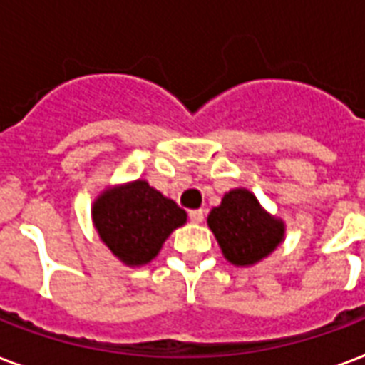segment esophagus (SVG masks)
<instances>
[{"label": "esophagus", "instance_id": "34e87169", "mask_svg": "<svg viewBox=\"0 0 365 365\" xmlns=\"http://www.w3.org/2000/svg\"><path fill=\"white\" fill-rule=\"evenodd\" d=\"M189 217H191V222L193 223H200L202 220H205V210H191L189 212Z\"/></svg>", "mask_w": 365, "mask_h": 365}]
</instances>
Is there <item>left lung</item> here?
I'll list each match as a JSON object with an SVG mask.
<instances>
[{
    "label": "left lung",
    "mask_w": 365,
    "mask_h": 365,
    "mask_svg": "<svg viewBox=\"0 0 365 365\" xmlns=\"http://www.w3.org/2000/svg\"><path fill=\"white\" fill-rule=\"evenodd\" d=\"M208 225L235 265H252L263 259L282 240V223L271 217L246 189H233L208 216Z\"/></svg>",
    "instance_id": "8db88e82"
}]
</instances>
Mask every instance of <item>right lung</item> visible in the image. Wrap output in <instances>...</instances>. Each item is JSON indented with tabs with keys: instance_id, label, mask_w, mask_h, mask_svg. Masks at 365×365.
Here are the masks:
<instances>
[{
	"instance_id": "add662e5",
	"label": "right lung",
	"mask_w": 365,
	"mask_h": 365,
	"mask_svg": "<svg viewBox=\"0 0 365 365\" xmlns=\"http://www.w3.org/2000/svg\"><path fill=\"white\" fill-rule=\"evenodd\" d=\"M94 225L108 248L126 265H143L159 254L160 246L187 214L183 208L138 180L106 191L93 208Z\"/></svg>"
}]
</instances>
